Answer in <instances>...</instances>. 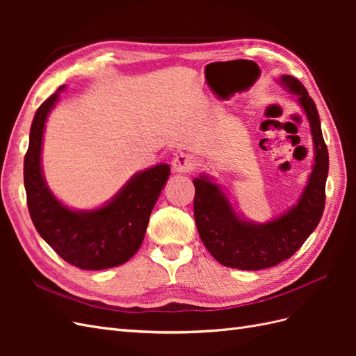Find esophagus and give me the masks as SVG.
I'll use <instances>...</instances> for the list:
<instances>
[{
    "label": "esophagus",
    "instance_id": "obj_1",
    "mask_svg": "<svg viewBox=\"0 0 356 356\" xmlns=\"http://www.w3.org/2000/svg\"><path fill=\"white\" fill-rule=\"evenodd\" d=\"M195 168V157L187 153H179L172 160V170L175 174H187Z\"/></svg>",
    "mask_w": 356,
    "mask_h": 356
}]
</instances>
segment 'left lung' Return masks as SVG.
<instances>
[{"label":"left lung","mask_w":356,"mask_h":356,"mask_svg":"<svg viewBox=\"0 0 356 356\" xmlns=\"http://www.w3.org/2000/svg\"><path fill=\"white\" fill-rule=\"evenodd\" d=\"M279 84L297 98L314 141V165L296 204L272 220L255 222L236 212L225 190L212 177L200 174L193 179L195 221L200 239L215 260L232 268L261 270L288 260L316 229L324 212L328 149L316 105L297 79L282 75Z\"/></svg>","instance_id":"8db88e82"}]
</instances>
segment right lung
I'll list each match as a JSON object with an SVG mask.
<instances>
[{"mask_svg":"<svg viewBox=\"0 0 356 356\" xmlns=\"http://www.w3.org/2000/svg\"><path fill=\"white\" fill-rule=\"evenodd\" d=\"M65 86L41 104L31 124L24 161V184L31 220L59 257L83 270L122 266L141 246L149 215L168 182L170 168L159 163L138 172L99 208L74 209L49 188L41 152L47 117Z\"/></svg>","mask_w":356,"mask_h":356,"instance_id":"add662e5","label":"right lung"}]
</instances>
